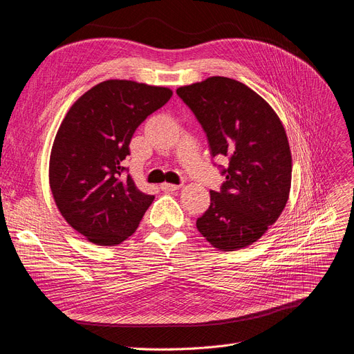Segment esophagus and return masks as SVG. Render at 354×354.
<instances>
[{
  "instance_id": "1",
  "label": "esophagus",
  "mask_w": 354,
  "mask_h": 354,
  "mask_svg": "<svg viewBox=\"0 0 354 354\" xmlns=\"http://www.w3.org/2000/svg\"><path fill=\"white\" fill-rule=\"evenodd\" d=\"M178 189H180L178 185H171V183H162V185H161L162 192H176Z\"/></svg>"
}]
</instances>
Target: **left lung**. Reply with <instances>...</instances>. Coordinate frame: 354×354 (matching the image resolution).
I'll use <instances>...</instances> for the list:
<instances>
[{
	"label": "left lung",
	"mask_w": 354,
	"mask_h": 354,
	"mask_svg": "<svg viewBox=\"0 0 354 354\" xmlns=\"http://www.w3.org/2000/svg\"><path fill=\"white\" fill-rule=\"evenodd\" d=\"M207 136L212 157H226L221 190L197 218L199 232L215 248L234 251L256 243L285 209L292 157L283 124L256 91L226 77L177 88Z\"/></svg>",
	"instance_id": "left-lung-1"
}]
</instances>
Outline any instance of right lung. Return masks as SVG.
Returning <instances> with one entry per match:
<instances>
[{
    "instance_id": "1",
    "label": "right lung",
    "mask_w": 354,
    "mask_h": 354,
    "mask_svg": "<svg viewBox=\"0 0 354 354\" xmlns=\"http://www.w3.org/2000/svg\"><path fill=\"white\" fill-rule=\"evenodd\" d=\"M173 95L165 87L109 80L82 94L55 136L49 183L56 206L97 245L128 239L153 196L140 192L124 160L138 126Z\"/></svg>"
}]
</instances>
